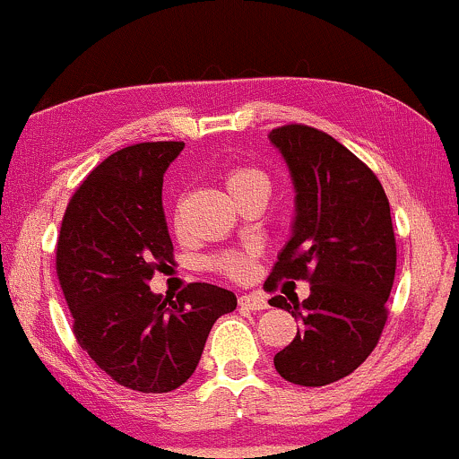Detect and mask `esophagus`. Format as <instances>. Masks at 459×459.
Returning a JSON list of instances; mask_svg holds the SVG:
<instances>
[{"label":"esophagus","instance_id":"obj_1","mask_svg":"<svg viewBox=\"0 0 459 459\" xmlns=\"http://www.w3.org/2000/svg\"><path fill=\"white\" fill-rule=\"evenodd\" d=\"M238 304L247 310H264L269 308L267 298L263 293H245L238 298Z\"/></svg>","mask_w":459,"mask_h":459}]
</instances>
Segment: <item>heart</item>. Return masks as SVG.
Listing matches in <instances>:
<instances>
[{
  "mask_svg": "<svg viewBox=\"0 0 459 459\" xmlns=\"http://www.w3.org/2000/svg\"><path fill=\"white\" fill-rule=\"evenodd\" d=\"M254 184H267L263 172L255 169H236L228 172V177H225V186H228L230 195ZM210 267L223 271V273L231 275V278H240V275H245L249 271V258L247 255L231 251V254H223L219 255V258L210 260Z\"/></svg>",
  "mask_w": 459,
  "mask_h": 459,
  "instance_id": "heart-1",
  "label": "heart"
}]
</instances>
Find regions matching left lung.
I'll list each match as a JSON object with an SVG mask.
<instances>
[{"label": "left lung", "instance_id": "left-lung-1", "mask_svg": "<svg viewBox=\"0 0 459 459\" xmlns=\"http://www.w3.org/2000/svg\"><path fill=\"white\" fill-rule=\"evenodd\" d=\"M293 181L295 216L264 287L308 280L310 295L289 310L298 334L273 357L282 378L322 387L354 372L378 343L396 273L389 201L372 170L328 133L287 125L269 133Z\"/></svg>", "mask_w": 459, "mask_h": 459}]
</instances>
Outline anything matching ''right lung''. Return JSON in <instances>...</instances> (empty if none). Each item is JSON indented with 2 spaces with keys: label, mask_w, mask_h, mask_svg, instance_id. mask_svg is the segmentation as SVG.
<instances>
[{
  "label": "right lung",
  "mask_w": 459,
  "mask_h": 459,
  "mask_svg": "<svg viewBox=\"0 0 459 459\" xmlns=\"http://www.w3.org/2000/svg\"><path fill=\"white\" fill-rule=\"evenodd\" d=\"M184 142H144L113 152L74 192L56 245V273L74 334L102 372L144 394L192 377L212 326L236 295L192 282L177 299L149 280L172 263L161 205L164 172Z\"/></svg>",
  "instance_id": "add662e5"
}]
</instances>
